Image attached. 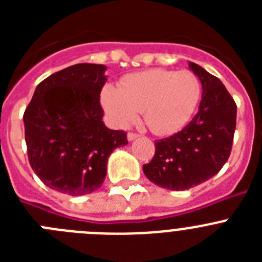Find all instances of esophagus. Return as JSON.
I'll list each match as a JSON object with an SVG mask.
<instances>
[{"label": "esophagus", "mask_w": 262, "mask_h": 262, "mask_svg": "<svg viewBox=\"0 0 262 262\" xmlns=\"http://www.w3.org/2000/svg\"><path fill=\"white\" fill-rule=\"evenodd\" d=\"M136 138H139L138 134H135V133H128V134H127V139H128L129 142H131V140H134V139H136Z\"/></svg>", "instance_id": "1"}]
</instances>
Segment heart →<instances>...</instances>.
Here are the masks:
<instances>
[{"mask_svg":"<svg viewBox=\"0 0 262 262\" xmlns=\"http://www.w3.org/2000/svg\"><path fill=\"white\" fill-rule=\"evenodd\" d=\"M201 94V81L193 72L155 68L128 75L120 88L105 85L101 101L118 126L131 124L142 111L152 133L170 135L191 119Z\"/></svg>","mask_w":262,"mask_h":262,"instance_id":"heart-1","label":"heart"}]
</instances>
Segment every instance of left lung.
Segmentation results:
<instances>
[{"label": "left lung", "mask_w": 262, "mask_h": 262, "mask_svg": "<svg viewBox=\"0 0 262 262\" xmlns=\"http://www.w3.org/2000/svg\"><path fill=\"white\" fill-rule=\"evenodd\" d=\"M202 84L195 117L181 131L155 142V156L143 165L157 186L181 191L216 174L232 149L236 103L221 80L195 62L189 64Z\"/></svg>", "instance_id": "8db88e82"}]
</instances>
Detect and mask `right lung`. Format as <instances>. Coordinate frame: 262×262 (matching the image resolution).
<instances>
[{
  "label": "right lung",
  "instance_id": "1",
  "mask_svg": "<svg viewBox=\"0 0 262 262\" xmlns=\"http://www.w3.org/2000/svg\"><path fill=\"white\" fill-rule=\"evenodd\" d=\"M102 64H76L36 86L25 110L30 165L40 181L72 196L102 186L115 148L128 143L122 129L103 123L99 94L106 82Z\"/></svg>",
  "mask_w": 262,
  "mask_h": 262
}]
</instances>
